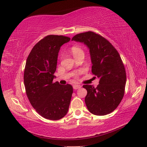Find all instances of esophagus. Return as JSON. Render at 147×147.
Masks as SVG:
<instances>
[{
  "label": "esophagus",
  "mask_w": 147,
  "mask_h": 147,
  "mask_svg": "<svg viewBox=\"0 0 147 147\" xmlns=\"http://www.w3.org/2000/svg\"><path fill=\"white\" fill-rule=\"evenodd\" d=\"M81 88V85H73V88L74 90H77L78 88Z\"/></svg>",
  "instance_id": "obj_1"
}]
</instances>
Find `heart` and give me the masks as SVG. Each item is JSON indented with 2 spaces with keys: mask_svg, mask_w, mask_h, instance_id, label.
<instances>
[{
  "mask_svg": "<svg viewBox=\"0 0 147 147\" xmlns=\"http://www.w3.org/2000/svg\"><path fill=\"white\" fill-rule=\"evenodd\" d=\"M72 54L73 55L74 57H76L82 54H84V51L82 49V48H81L79 46H73L72 47V48L71 49Z\"/></svg>",
  "mask_w": 147,
  "mask_h": 147,
  "instance_id": "obj_1",
  "label": "heart"
}]
</instances>
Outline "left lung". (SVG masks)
<instances>
[{
  "label": "left lung",
  "mask_w": 147,
  "mask_h": 147,
  "mask_svg": "<svg viewBox=\"0 0 147 147\" xmlns=\"http://www.w3.org/2000/svg\"><path fill=\"white\" fill-rule=\"evenodd\" d=\"M72 40L83 43L90 50L92 73L99 79L95 88L85 85V101L92 114L104 115L114 111L123 99L125 90V68L117 51L104 37L93 32L77 34Z\"/></svg>",
  "instance_id": "1"
}]
</instances>
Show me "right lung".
Here are the masks:
<instances>
[{"mask_svg": "<svg viewBox=\"0 0 147 147\" xmlns=\"http://www.w3.org/2000/svg\"><path fill=\"white\" fill-rule=\"evenodd\" d=\"M69 37L48 35L36 43L27 58L24 83L30 104L43 117L59 120L66 115L73 89L53 82L58 53Z\"/></svg>", "mask_w": 147, "mask_h": 147, "instance_id": "add662e5", "label": "right lung"}]
</instances>
